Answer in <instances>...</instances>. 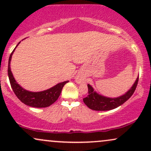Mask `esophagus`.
<instances>
[{
    "label": "esophagus",
    "mask_w": 151,
    "mask_h": 151,
    "mask_svg": "<svg viewBox=\"0 0 151 151\" xmlns=\"http://www.w3.org/2000/svg\"><path fill=\"white\" fill-rule=\"evenodd\" d=\"M75 81H77V83H79V84H80V83H81L82 82V77H81V75H77V77H76V78H75Z\"/></svg>",
    "instance_id": "34e87169"
}]
</instances>
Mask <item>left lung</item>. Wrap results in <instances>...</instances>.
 <instances>
[{
	"mask_svg": "<svg viewBox=\"0 0 151 151\" xmlns=\"http://www.w3.org/2000/svg\"><path fill=\"white\" fill-rule=\"evenodd\" d=\"M138 77L132 87L125 94L117 98H109L99 94L93 91L92 86L88 84V96L83 99V101L89 109L95 111H109L116 109L126 102L134 93L138 84Z\"/></svg>",
	"mask_w": 151,
	"mask_h": 151,
	"instance_id": "1",
	"label": "left lung"
}]
</instances>
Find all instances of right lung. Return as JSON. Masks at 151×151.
Segmentation results:
<instances>
[{
    "mask_svg": "<svg viewBox=\"0 0 151 151\" xmlns=\"http://www.w3.org/2000/svg\"><path fill=\"white\" fill-rule=\"evenodd\" d=\"M15 48L10 54L8 67V77H9L10 85H11V87L14 91L15 94L22 103L25 104V105L29 106L35 107V108H45V107L50 106V105L52 104L58 100L60 93L62 92V88L66 83L68 82L69 81L59 83L57 85L54 86L53 87L50 88L49 89L39 91V92H32V91H29L24 89L16 82L14 77H13V74H12L11 70H10V60H11L12 55H13Z\"/></svg>",
    "mask_w": 151,
    "mask_h": 151,
    "instance_id": "right-lung-1",
    "label": "right lung"
}]
</instances>
